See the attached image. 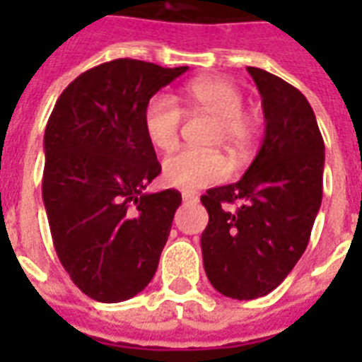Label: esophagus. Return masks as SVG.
<instances>
[{"mask_svg":"<svg viewBox=\"0 0 362 362\" xmlns=\"http://www.w3.org/2000/svg\"><path fill=\"white\" fill-rule=\"evenodd\" d=\"M182 199H184V203H197V195L192 192H182Z\"/></svg>","mask_w":362,"mask_h":362,"instance_id":"34e87169","label":"esophagus"}]
</instances>
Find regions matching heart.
I'll use <instances>...</instances> for the list:
<instances>
[{"label":"heart","instance_id":"b5f03b06","mask_svg":"<svg viewBox=\"0 0 362 362\" xmlns=\"http://www.w3.org/2000/svg\"><path fill=\"white\" fill-rule=\"evenodd\" d=\"M182 101L193 109H203L218 118V139L233 152H244L255 136V122L242 112L244 95L233 82L218 76L195 78L184 86ZM182 109L175 99L158 93L148 99L142 125L148 141L159 150H170L178 142ZM229 173L227 159L218 152L184 148L163 159L161 175L165 184L180 189H199L221 180Z\"/></svg>","mask_w":362,"mask_h":362}]
</instances>
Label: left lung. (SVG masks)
I'll return each mask as SVG.
<instances>
[{
    "label": "left lung",
    "mask_w": 362,
    "mask_h": 362,
    "mask_svg": "<svg viewBox=\"0 0 362 362\" xmlns=\"http://www.w3.org/2000/svg\"><path fill=\"white\" fill-rule=\"evenodd\" d=\"M264 115V136L240 180L201 197L204 272L226 297L252 300L286 280L308 246L323 197L325 144L310 103L280 76L247 67ZM240 202L237 211L223 204Z\"/></svg>",
    "instance_id": "left-lung-1"
}]
</instances>
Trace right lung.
<instances>
[{
  "instance_id": "add662e5",
  "label": "right lung",
  "mask_w": 362,
  "mask_h": 362,
  "mask_svg": "<svg viewBox=\"0 0 362 362\" xmlns=\"http://www.w3.org/2000/svg\"><path fill=\"white\" fill-rule=\"evenodd\" d=\"M187 67L120 58L82 73L45 129L42 201L59 261L99 303L135 297L156 274L182 195L144 193L161 173L142 125L148 99Z\"/></svg>"
}]
</instances>
